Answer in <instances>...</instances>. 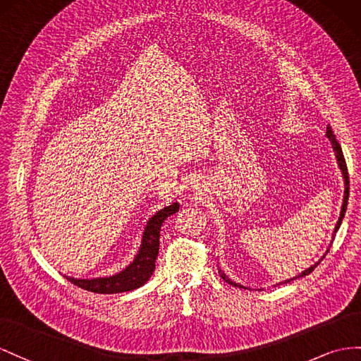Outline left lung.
<instances>
[{"instance_id": "obj_1", "label": "left lung", "mask_w": 361, "mask_h": 361, "mask_svg": "<svg viewBox=\"0 0 361 361\" xmlns=\"http://www.w3.org/2000/svg\"><path fill=\"white\" fill-rule=\"evenodd\" d=\"M326 137L331 140V143H333V149H334V152H336V159H337V163H338V166H341V171H342V173H343V180H345V195H343V205H342V212H341V218H338V221H337V224H336V228H334V234H336V231L338 230V226H341V224H342V219H343V216H345V212H346V205H348V198H349V175H348V168H346V161H345V157H343V152H342V148H341V145H338V142L336 140V135L333 133V130H331V127H326ZM334 234H333V239H334ZM329 251V250H328ZM328 251H326V254H328ZM325 254V255H326ZM324 255V257H325ZM324 257L321 260H319L317 263H314L312 267H308L307 271H304L302 274H300L298 276H295V278H290V280H287V281H284V283H290V281H293V280H296V278H301V276H305V275H308L310 272H313L314 271V267L321 263L322 260H324ZM219 274H221V276L224 278V281H226L228 284H231V286H234V287H242L240 284H235L234 281H231L228 276H226L221 269H219ZM283 284V283H281Z\"/></svg>"}]
</instances>
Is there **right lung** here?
Here are the masks:
<instances>
[{"mask_svg": "<svg viewBox=\"0 0 361 361\" xmlns=\"http://www.w3.org/2000/svg\"><path fill=\"white\" fill-rule=\"evenodd\" d=\"M180 204L173 202L152 216L145 226V231H143L140 250L135 257V260L119 274L104 278H92V280H77V278L71 276L66 278L71 283L81 287V289L94 293H121L137 289V287L143 286L149 280L154 269H156V259L159 255L160 245V228L164 219L177 213Z\"/></svg>", "mask_w": 361, "mask_h": 361, "instance_id": "obj_1", "label": "right lung"}]
</instances>
